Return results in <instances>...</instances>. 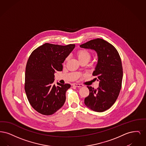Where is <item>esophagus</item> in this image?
I'll return each mask as SVG.
<instances>
[{
    "label": "esophagus",
    "mask_w": 146,
    "mask_h": 146,
    "mask_svg": "<svg viewBox=\"0 0 146 146\" xmlns=\"http://www.w3.org/2000/svg\"><path fill=\"white\" fill-rule=\"evenodd\" d=\"M73 86H76V87H82V86H83V85H82V84H76L74 83L73 84Z\"/></svg>",
    "instance_id": "34e87169"
}]
</instances>
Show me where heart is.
<instances>
[{
	"mask_svg": "<svg viewBox=\"0 0 146 146\" xmlns=\"http://www.w3.org/2000/svg\"><path fill=\"white\" fill-rule=\"evenodd\" d=\"M77 57L79 60H82L84 59H89L90 60V53L89 51L85 50V49H81L77 52Z\"/></svg>",
	"mask_w": 146,
	"mask_h": 146,
	"instance_id": "b5f03b06",
	"label": "heart"
}]
</instances>
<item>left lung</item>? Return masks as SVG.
I'll return each mask as SVG.
<instances>
[{
  "mask_svg": "<svg viewBox=\"0 0 146 146\" xmlns=\"http://www.w3.org/2000/svg\"><path fill=\"white\" fill-rule=\"evenodd\" d=\"M80 47L95 51L98 56L92 75L99 82V88L95 89L87 86L90 93L84 104L94 111H105L115 103L121 88L123 72L121 58L117 49L102 39L91 40Z\"/></svg>",
  "mask_w": 146,
  "mask_h": 146,
  "instance_id": "obj_1",
  "label": "left lung"
}]
</instances>
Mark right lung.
<instances>
[{
    "mask_svg": "<svg viewBox=\"0 0 146 146\" xmlns=\"http://www.w3.org/2000/svg\"><path fill=\"white\" fill-rule=\"evenodd\" d=\"M75 48L45 43L35 50L28 58L25 89L28 101L38 113L50 115L60 109L66 101L69 84H54L56 70L62 71V63Z\"/></svg>",
    "mask_w": 146,
    "mask_h": 146,
    "instance_id": "right-lung-1",
    "label": "right lung"
}]
</instances>
